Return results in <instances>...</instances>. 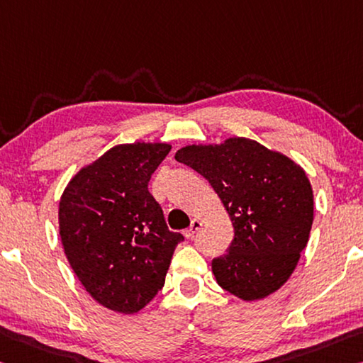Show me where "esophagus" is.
I'll return each mask as SVG.
<instances>
[{"label":"esophagus","instance_id":"34e87169","mask_svg":"<svg viewBox=\"0 0 363 363\" xmlns=\"http://www.w3.org/2000/svg\"><path fill=\"white\" fill-rule=\"evenodd\" d=\"M200 228H202V223H200L199 220H194V221L191 223V226H189V228L186 229V233H184V235H186L187 239H192L194 235L200 231Z\"/></svg>","mask_w":363,"mask_h":363}]
</instances>
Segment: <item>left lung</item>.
<instances>
[{
	"label": "left lung",
	"instance_id": "8db88e82",
	"mask_svg": "<svg viewBox=\"0 0 363 363\" xmlns=\"http://www.w3.org/2000/svg\"><path fill=\"white\" fill-rule=\"evenodd\" d=\"M176 160L211 184L233 221L226 254L211 262L218 284L244 301L278 291L294 272L313 223V192L303 169L242 137L220 147L181 148Z\"/></svg>",
	"mask_w": 363,
	"mask_h": 363
}]
</instances>
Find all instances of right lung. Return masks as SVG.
<instances>
[{"mask_svg": "<svg viewBox=\"0 0 363 363\" xmlns=\"http://www.w3.org/2000/svg\"><path fill=\"white\" fill-rule=\"evenodd\" d=\"M166 143L108 150L69 182L60 202V234L69 263L89 294L135 313L164 284L181 233L166 226L148 182L169 153Z\"/></svg>", "mask_w": 363, "mask_h": 363, "instance_id": "1", "label": "right lung"}]
</instances>
